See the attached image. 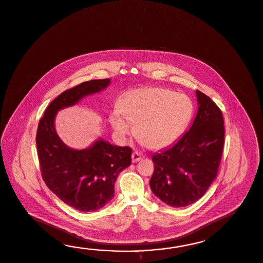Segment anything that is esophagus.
Here are the masks:
<instances>
[{"label":"esophagus","instance_id":"34e87169","mask_svg":"<svg viewBox=\"0 0 263 263\" xmlns=\"http://www.w3.org/2000/svg\"><path fill=\"white\" fill-rule=\"evenodd\" d=\"M142 158V156L139 152H134L132 154V162H138Z\"/></svg>","mask_w":263,"mask_h":263}]
</instances>
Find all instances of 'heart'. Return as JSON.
Wrapping results in <instances>:
<instances>
[{
    "label": "heart",
    "instance_id": "1",
    "mask_svg": "<svg viewBox=\"0 0 263 263\" xmlns=\"http://www.w3.org/2000/svg\"><path fill=\"white\" fill-rule=\"evenodd\" d=\"M193 105L185 94L168 89L139 88L123 94L118 109L112 111L110 123L121 138L134 131L146 145L160 149L178 139L192 115Z\"/></svg>",
    "mask_w": 263,
    "mask_h": 263
}]
</instances>
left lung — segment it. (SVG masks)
<instances>
[{
  "instance_id": "left-lung-1",
  "label": "left lung",
  "mask_w": 263,
  "mask_h": 263,
  "mask_svg": "<svg viewBox=\"0 0 263 263\" xmlns=\"http://www.w3.org/2000/svg\"><path fill=\"white\" fill-rule=\"evenodd\" d=\"M196 97L198 110L190 130L174 145L152 157L151 190L175 208L193 204L204 195L216 178L223 150L222 111L203 92L196 90Z\"/></svg>"
}]
</instances>
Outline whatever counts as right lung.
I'll use <instances>...</instances> for the list:
<instances>
[{"label": "right lung", "mask_w": 263, "mask_h": 263, "mask_svg": "<svg viewBox=\"0 0 263 263\" xmlns=\"http://www.w3.org/2000/svg\"><path fill=\"white\" fill-rule=\"evenodd\" d=\"M110 79L84 82L59 94L41 117L35 137L41 175L65 204L83 212L99 210L114 196L118 175L131 164L132 149L99 139L87 149L74 150L60 140L54 119L60 109L104 90Z\"/></svg>", "instance_id": "1"}]
</instances>
